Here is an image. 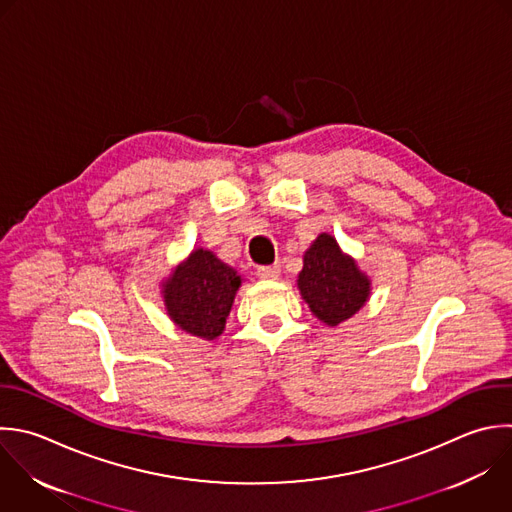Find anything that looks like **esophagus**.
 I'll return each mask as SVG.
<instances>
[{
	"label": "esophagus",
	"instance_id": "esophagus-1",
	"mask_svg": "<svg viewBox=\"0 0 512 512\" xmlns=\"http://www.w3.org/2000/svg\"><path fill=\"white\" fill-rule=\"evenodd\" d=\"M258 276L266 278V280H276L280 276V264H272V266H258Z\"/></svg>",
	"mask_w": 512,
	"mask_h": 512
}]
</instances>
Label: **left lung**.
I'll use <instances>...</instances> for the list:
<instances>
[{"instance_id":"1","label":"left lung","mask_w":512,"mask_h":512,"mask_svg":"<svg viewBox=\"0 0 512 512\" xmlns=\"http://www.w3.org/2000/svg\"><path fill=\"white\" fill-rule=\"evenodd\" d=\"M298 290L320 322L338 326L366 304L370 278L340 250L334 236L322 232L304 252Z\"/></svg>"}]
</instances>
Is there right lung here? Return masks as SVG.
<instances>
[{
    "instance_id": "obj_1",
    "label": "right lung",
    "mask_w": 512,
    "mask_h": 512,
    "mask_svg": "<svg viewBox=\"0 0 512 512\" xmlns=\"http://www.w3.org/2000/svg\"><path fill=\"white\" fill-rule=\"evenodd\" d=\"M240 284L232 266L214 252L196 248L162 284L168 316L184 332L214 340L224 332Z\"/></svg>"
}]
</instances>
